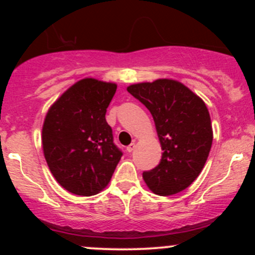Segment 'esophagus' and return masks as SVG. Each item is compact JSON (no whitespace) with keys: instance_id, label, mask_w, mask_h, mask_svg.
<instances>
[{"instance_id":"esophagus-1","label":"esophagus","mask_w":255,"mask_h":255,"mask_svg":"<svg viewBox=\"0 0 255 255\" xmlns=\"http://www.w3.org/2000/svg\"><path fill=\"white\" fill-rule=\"evenodd\" d=\"M134 148H135V144H134V142H131L130 145H128V146H127V152H131V151H134Z\"/></svg>"}]
</instances>
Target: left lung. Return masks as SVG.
<instances>
[{"mask_svg": "<svg viewBox=\"0 0 255 255\" xmlns=\"http://www.w3.org/2000/svg\"><path fill=\"white\" fill-rule=\"evenodd\" d=\"M127 91L150 110L163 150L159 164L142 172L145 183L158 195L180 193L199 176L211 150L213 133L206 105L171 79L134 84Z\"/></svg>", "mask_w": 255, "mask_h": 255, "instance_id": "1", "label": "left lung"}]
</instances>
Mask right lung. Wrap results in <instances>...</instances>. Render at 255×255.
Segmentation results:
<instances>
[{
    "instance_id": "obj_1",
    "label": "right lung",
    "mask_w": 255,
    "mask_h": 255,
    "mask_svg": "<svg viewBox=\"0 0 255 255\" xmlns=\"http://www.w3.org/2000/svg\"><path fill=\"white\" fill-rule=\"evenodd\" d=\"M116 89V84L83 79L51 105L44 120V157L57 182L73 194L90 197L105 188L124 154L105 120Z\"/></svg>"
}]
</instances>
